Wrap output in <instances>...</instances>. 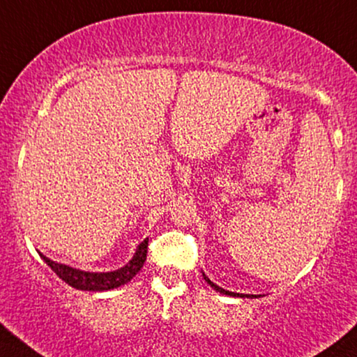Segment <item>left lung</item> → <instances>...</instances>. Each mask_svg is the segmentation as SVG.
Listing matches in <instances>:
<instances>
[{
  "label": "left lung",
  "instance_id": "1",
  "mask_svg": "<svg viewBox=\"0 0 357 357\" xmlns=\"http://www.w3.org/2000/svg\"><path fill=\"white\" fill-rule=\"evenodd\" d=\"M202 277H204V280H206V282H207V283H209V285H211L212 288H214V290H218L219 293H222V295H229V296H241V298H245V296H247V298H252V296H255V295H242V293H234V291L224 290V288H220V287H218V285H215V283H214V282H211V280L206 277V273H204V272H202ZM259 296H260V295H259Z\"/></svg>",
  "mask_w": 357,
  "mask_h": 357
}]
</instances>
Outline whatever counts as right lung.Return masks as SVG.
Returning <instances> with one entry per match:
<instances>
[{"label": "right lung", "mask_w": 357, "mask_h": 357, "mask_svg": "<svg viewBox=\"0 0 357 357\" xmlns=\"http://www.w3.org/2000/svg\"><path fill=\"white\" fill-rule=\"evenodd\" d=\"M146 252H148V238H145L138 245L137 252H135L133 259L119 270L114 272H84V270L69 267V265L57 264L51 259H47L46 255H43L39 252L40 259H43L49 267L52 268V272L57 275L59 278H62L67 285L77 288V290L85 291H105L112 290V288H119L125 283H128L139 270H142L143 264L146 260Z\"/></svg>", "instance_id": "1"}]
</instances>
